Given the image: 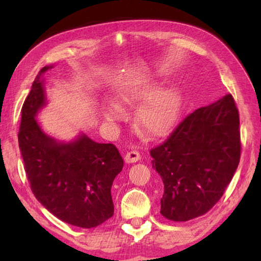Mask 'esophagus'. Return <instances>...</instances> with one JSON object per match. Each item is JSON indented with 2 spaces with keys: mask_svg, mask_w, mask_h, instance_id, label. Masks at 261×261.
<instances>
[{
  "mask_svg": "<svg viewBox=\"0 0 261 261\" xmlns=\"http://www.w3.org/2000/svg\"><path fill=\"white\" fill-rule=\"evenodd\" d=\"M140 158H141L140 153H139L138 151H136V149H132V151L127 152V153L125 154L124 160H125L126 163H135V162H137V161H139Z\"/></svg>",
  "mask_w": 261,
  "mask_h": 261,
  "instance_id": "34e87169",
  "label": "esophagus"
}]
</instances>
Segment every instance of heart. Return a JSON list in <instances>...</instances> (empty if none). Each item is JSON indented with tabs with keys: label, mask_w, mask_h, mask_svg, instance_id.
<instances>
[{
	"label": "heart",
	"mask_w": 261,
	"mask_h": 261,
	"mask_svg": "<svg viewBox=\"0 0 261 261\" xmlns=\"http://www.w3.org/2000/svg\"><path fill=\"white\" fill-rule=\"evenodd\" d=\"M154 88L155 82L153 79L140 78L120 88L117 98L123 105H132L150 94ZM180 103L182 99L176 87H165L155 91L136 110L137 129L152 138L168 134L178 116ZM102 115L106 121L114 123L121 120L123 112L118 106L112 105L103 109Z\"/></svg>",
	"instance_id": "heart-1"
}]
</instances>
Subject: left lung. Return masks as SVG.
I'll return each instance as SVG.
<instances>
[{
	"instance_id": "8db88e82",
	"label": "left lung",
	"mask_w": 261,
	"mask_h": 261,
	"mask_svg": "<svg viewBox=\"0 0 261 261\" xmlns=\"http://www.w3.org/2000/svg\"><path fill=\"white\" fill-rule=\"evenodd\" d=\"M241 148L240 115L231 94L188 115L149 152L165 185L160 213L175 222L207 213L231 182Z\"/></svg>"
}]
</instances>
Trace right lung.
Segmentation results:
<instances>
[{
  "label": "right lung",
  "mask_w": 261,
  "mask_h": 261,
  "mask_svg": "<svg viewBox=\"0 0 261 261\" xmlns=\"http://www.w3.org/2000/svg\"><path fill=\"white\" fill-rule=\"evenodd\" d=\"M33 82L21 108L18 132L25 173L35 198L63 222L81 228L100 226L114 214L112 185L123 168L113 144H99L82 135L72 143H57L35 121L46 105L42 73Z\"/></svg>",
  "instance_id": "1"
}]
</instances>
